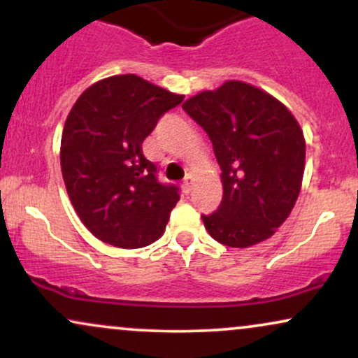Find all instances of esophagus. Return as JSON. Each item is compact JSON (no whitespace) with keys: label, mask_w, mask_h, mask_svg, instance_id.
I'll use <instances>...</instances> for the list:
<instances>
[{"label":"esophagus","mask_w":358,"mask_h":358,"mask_svg":"<svg viewBox=\"0 0 358 358\" xmlns=\"http://www.w3.org/2000/svg\"><path fill=\"white\" fill-rule=\"evenodd\" d=\"M192 185H193V176L192 175H187L185 176V180H183V185H182V188H183V192L187 193H190V190H192Z\"/></svg>","instance_id":"34e87169"}]
</instances>
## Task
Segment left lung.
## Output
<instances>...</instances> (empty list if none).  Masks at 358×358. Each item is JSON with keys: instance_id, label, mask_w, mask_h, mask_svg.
<instances>
[{"instance_id": "1", "label": "left lung", "mask_w": 358, "mask_h": 358, "mask_svg": "<svg viewBox=\"0 0 358 358\" xmlns=\"http://www.w3.org/2000/svg\"><path fill=\"white\" fill-rule=\"evenodd\" d=\"M210 138L224 196L202 215L208 234L229 248L269 239L301 190L305 138L298 121L273 96L239 80L203 90L182 106Z\"/></svg>"}]
</instances>
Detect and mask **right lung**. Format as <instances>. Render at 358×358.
Masks as SVG:
<instances>
[{"label": "right lung", "mask_w": 358, "mask_h": 358, "mask_svg": "<svg viewBox=\"0 0 358 358\" xmlns=\"http://www.w3.org/2000/svg\"><path fill=\"white\" fill-rule=\"evenodd\" d=\"M182 101L126 73L96 82L73 104L62 133V176L82 224L99 241L138 249L165 232L180 188L159 182L141 145Z\"/></svg>", "instance_id": "1"}]
</instances>
